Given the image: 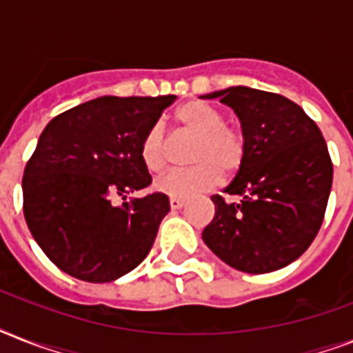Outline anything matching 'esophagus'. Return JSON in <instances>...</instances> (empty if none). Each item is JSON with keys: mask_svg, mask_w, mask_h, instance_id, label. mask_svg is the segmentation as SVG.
<instances>
[{"mask_svg": "<svg viewBox=\"0 0 353 353\" xmlns=\"http://www.w3.org/2000/svg\"><path fill=\"white\" fill-rule=\"evenodd\" d=\"M185 207V199L181 198H170V209L172 210H179Z\"/></svg>", "mask_w": 353, "mask_h": 353, "instance_id": "esophagus-1", "label": "esophagus"}]
</instances>
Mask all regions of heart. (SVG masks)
Listing matches in <instances>:
<instances>
[{
    "mask_svg": "<svg viewBox=\"0 0 353 353\" xmlns=\"http://www.w3.org/2000/svg\"><path fill=\"white\" fill-rule=\"evenodd\" d=\"M176 122L183 133L196 139L188 154V163L194 166L159 177L157 190L174 198H190L216 187L220 177L227 179L240 170L247 155L245 135L225 124L220 110L207 102L190 101L177 108ZM141 159L152 174L166 168L168 143L161 124H154L144 133Z\"/></svg>",
    "mask_w": 353,
    "mask_h": 353,
    "instance_id": "1",
    "label": "heart"
}]
</instances>
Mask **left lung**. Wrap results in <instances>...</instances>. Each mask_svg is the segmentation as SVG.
Wrapping results in <instances>:
<instances>
[{
	"label": "left lung",
	"mask_w": 353,
	"mask_h": 353,
	"mask_svg": "<svg viewBox=\"0 0 353 353\" xmlns=\"http://www.w3.org/2000/svg\"><path fill=\"white\" fill-rule=\"evenodd\" d=\"M218 99L236 113L247 155L225 192L214 194V220L203 241L231 268L262 274L295 262L315 240L328 205L334 165L313 119L290 99L227 88Z\"/></svg>",
	"instance_id": "obj_1"
}]
</instances>
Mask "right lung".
<instances>
[{
    "label": "right lung",
    "instance_id": "right-lung-1",
    "mask_svg": "<svg viewBox=\"0 0 353 353\" xmlns=\"http://www.w3.org/2000/svg\"><path fill=\"white\" fill-rule=\"evenodd\" d=\"M166 97H99L52 119L23 172V214L57 268L84 282H112L130 273L154 245L170 210L163 192L132 198L152 183L141 141Z\"/></svg>",
    "mask_w": 353,
    "mask_h": 353
}]
</instances>
